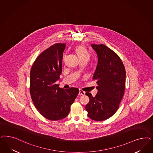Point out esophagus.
I'll return each mask as SVG.
<instances>
[{"label": "esophagus", "instance_id": "obj_1", "mask_svg": "<svg viewBox=\"0 0 153 153\" xmlns=\"http://www.w3.org/2000/svg\"><path fill=\"white\" fill-rule=\"evenodd\" d=\"M85 94V92H84L82 90H79V95H84Z\"/></svg>", "mask_w": 153, "mask_h": 153}]
</instances>
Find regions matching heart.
Segmentation results:
<instances>
[{
    "mask_svg": "<svg viewBox=\"0 0 153 153\" xmlns=\"http://www.w3.org/2000/svg\"><path fill=\"white\" fill-rule=\"evenodd\" d=\"M75 52L78 54L79 59H87L89 58L88 51L83 45H79L75 48Z\"/></svg>",
    "mask_w": 153,
    "mask_h": 153,
    "instance_id": "b5f03b06",
    "label": "heart"
}]
</instances>
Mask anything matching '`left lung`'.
Returning <instances> with one entry per match:
<instances>
[{
  "mask_svg": "<svg viewBox=\"0 0 153 153\" xmlns=\"http://www.w3.org/2000/svg\"><path fill=\"white\" fill-rule=\"evenodd\" d=\"M98 57V63L93 76L98 86L95 97L87 92L89 98L85 106L88 116L96 121L112 117L118 109L123 98L126 84V70L120 57L104 45H91Z\"/></svg>",
  "mask_w": 153,
  "mask_h": 153,
  "instance_id": "obj_1",
  "label": "left lung"
}]
</instances>
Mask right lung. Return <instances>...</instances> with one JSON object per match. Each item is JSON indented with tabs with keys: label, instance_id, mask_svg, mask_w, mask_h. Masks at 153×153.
I'll return each instance as SVG.
<instances>
[{
	"label": "right lung",
	"instance_id": "obj_1",
	"mask_svg": "<svg viewBox=\"0 0 153 153\" xmlns=\"http://www.w3.org/2000/svg\"><path fill=\"white\" fill-rule=\"evenodd\" d=\"M65 43L45 49L35 59L30 70V92L35 108L45 118L59 120L66 117L79 94V89L59 88L56 82L62 73Z\"/></svg>",
	"mask_w": 153,
	"mask_h": 153
}]
</instances>
